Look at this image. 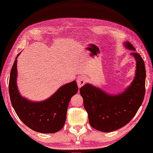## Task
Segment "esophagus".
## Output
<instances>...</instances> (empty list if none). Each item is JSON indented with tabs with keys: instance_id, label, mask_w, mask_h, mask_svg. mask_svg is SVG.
I'll list each match as a JSON object with an SVG mask.
<instances>
[{
	"instance_id": "1",
	"label": "esophagus",
	"mask_w": 153,
	"mask_h": 153,
	"mask_svg": "<svg viewBox=\"0 0 153 153\" xmlns=\"http://www.w3.org/2000/svg\"><path fill=\"white\" fill-rule=\"evenodd\" d=\"M76 82H77V85L78 87L80 88L85 84V82H87V78L84 76H80L77 78Z\"/></svg>"
}]
</instances>
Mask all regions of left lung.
Here are the masks:
<instances>
[{
	"mask_svg": "<svg viewBox=\"0 0 153 153\" xmlns=\"http://www.w3.org/2000/svg\"><path fill=\"white\" fill-rule=\"evenodd\" d=\"M126 48L135 51L129 42H124ZM136 60V71L133 80L121 93L110 94L92 84L82 86L80 92L88 114L91 126L97 130L110 132L126 125L135 116L145 95L146 68L139 53L132 52Z\"/></svg>",
	"mask_w": 153,
	"mask_h": 153,
	"instance_id": "1",
	"label": "left lung"
}]
</instances>
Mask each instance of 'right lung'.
<instances>
[{
  "instance_id": "add662e5",
  "label": "right lung",
  "mask_w": 153,
  "mask_h": 153,
  "mask_svg": "<svg viewBox=\"0 0 153 153\" xmlns=\"http://www.w3.org/2000/svg\"><path fill=\"white\" fill-rule=\"evenodd\" d=\"M20 53L14 62L9 82V92L13 107L21 121L32 130L42 133L57 132L66 122L69 101L78 92L76 82L73 81L61 86L44 101L27 100L20 95L16 84L17 58Z\"/></svg>"
}]
</instances>
